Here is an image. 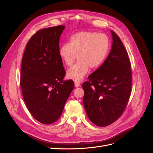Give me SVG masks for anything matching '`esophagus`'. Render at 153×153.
I'll return each mask as SVG.
<instances>
[{
	"mask_svg": "<svg viewBox=\"0 0 153 153\" xmlns=\"http://www.w3.org/2000/svg\"><path fill=\"white\" fill-rule=\"evenodd\" d=\"M74 85H75V87H79V86H80V83L79 82H74Z\"/></svg>",
	"mask_w": 153,
	"mask_h": 153,
	"instance_id": "34e87169",
	"label": "esophagus"
}]
</instances>
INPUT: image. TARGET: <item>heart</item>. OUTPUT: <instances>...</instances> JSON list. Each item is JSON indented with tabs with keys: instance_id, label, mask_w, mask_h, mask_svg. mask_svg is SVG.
Listing matches in <instances>:
<instances>
[{
	"instance_id": "1",
	"label": "heart",
	"mask_w": 153,
	"mask_h": 153,
	"mask_svg": "<svg viewBox=\"0 0 153 153\" xmlns=\"http://www.w3.org/2000/svg\"><path fill=\"white\" fill-rule=\"evenodd\" d=\"M110 41L107 35L96 32L77 33L70 38L69 43L59 47V56L68 67L79 61L67 72L68 79L80 81L88 72L89 67L97 69L102 65L108 54Z\"/></svg>"
}]
</instances>
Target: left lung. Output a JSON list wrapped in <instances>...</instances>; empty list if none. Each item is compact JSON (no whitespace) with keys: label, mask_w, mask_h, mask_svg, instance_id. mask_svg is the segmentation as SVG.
Listing matches in <instances>:
<instances>
[{"label":"left lung","mask_w":153,"mask_h":153,"mask_svg":"<svg viewBox=\"0 0 153 153\" xmlns=\"http://www.w3.org/2000/svg\"><path fill=\"white\" fill-rule=\"evenodd\" d=\"M112 35L111 49L102 65L82 84L83 105L88 119L99 127L117 120L123 113L131 90V71L127 51L117 34Z\"/></svg>","instance_id":"left-lung-1"}]
</instances>
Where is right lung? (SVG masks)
<instances>
[{
    "instance_id": "obj_1",
    "label": "right lung",
    "mask_w": 153,
    "mask_h": 153,
    "mask_svg": "<svg viewBox=\"0 0 153 153\" xmlns=\"http://www.w3.org/2000/svg\"><path fill=\"white\" fill-rule=\"evenodd\" d=\"M65 27L38 30L28 42L22 62L24 102L34 119L44 124L59 119L74 88L72 81L64 80L65 71L59 56V37Z\"/></svg>"
}]
</instances>
